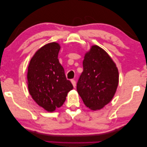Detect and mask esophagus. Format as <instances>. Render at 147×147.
<instances>
[{
	"mask_svg": "<svg viewBox=\"0 0 147 147\" xmlns=\"http://www.w3.org/2000/svg\"><path fill=\"white\" fill-rule=\"evenodd\" d=\"M71 83H72V85H73L74 87L75 88L76 86V81H75V80H74V79H71Z\"/></svg>",
	"mask_w": 147,
	"mask_h": 147,
	"instance_id": "34e87169",
	"label": "esophagus"
}]
</instances>
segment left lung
Segmentation results:
<instances>
[{"mask_svg":"<svg viewBox=\"0 0 147 147\" xmlns=\"http://www.w3.org/2000/svg\"><path fill=\"white\" fill-rule=\"evenodd\" d=\"M83 66L77 83L78 92L89 109H102L116 92L119 84L116 64L102 48L92 45L85 55Z\"/></svg>","mask_w":147,"mask_h":147,"instance_id":"1","label":"left lung"}]
</instances>
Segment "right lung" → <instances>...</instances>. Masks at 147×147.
Returning a JSON list of instances; mask_svg holds the SVG:
<instances>
[{"instance_id": "right-lung-1", "label": "right lung", "mask_w": 147, "mask_h": 147, "mask_svg": "<svg viewBox=\"0 0 147 147\" xmlns=\"http://www.w3.org/2000/svg\"><path fill=\"white\" fill-rule=\"evenodd\" d=\"M60 49L56 42L45 45L36 52L28 67L30 94L38 105L49 112L61 107L74 88L58 59Z\"/></svg>"}]
</instances>
